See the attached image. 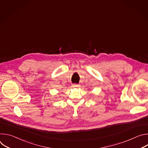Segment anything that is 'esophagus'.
<instances>
[{"label": "esophagus", "mask_w": 148, "mask_h": 148, "mask_svg": "<svg viewBox=\"0 0 148 148\" xmlns=\"http://www.w3.org/2000/svg\"><path fill=\"white\" fill-rule=\"evenodd\" d=\"M72 87H79V85H78V84H73Z\"/></svg>", "instance_id": "34e87169"}]
</instances>
